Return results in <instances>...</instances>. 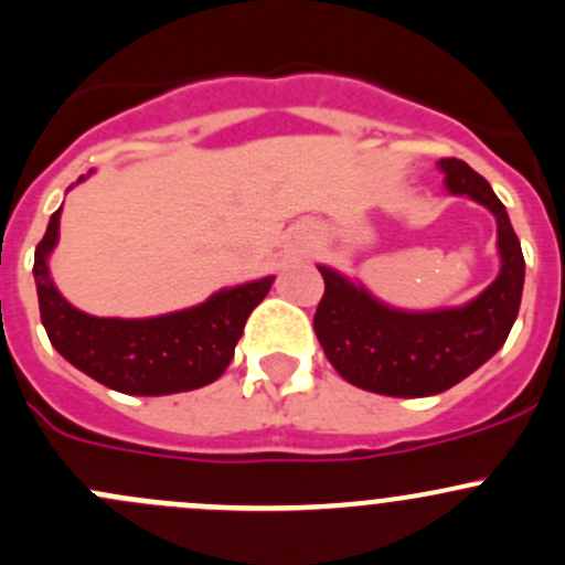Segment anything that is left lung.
Listing matches in <instances>:
<instances>
[{"mask_svg": "<svg viewBox=\"0 0 565 565\" xmlns=\"http://www.w3.org/2000/svg\"><path fill=\"white\" fill-rule=\"evenodd\" d=\"M440 169L448 191L465 193L494 213L503 267L472 303L429 315L393 311L330 267H319L324 295L315 333L330 366L363 391L415 398L454 388L505 344L520 315L525 256L503 202L465 161L443 158Z\"/></svg>", "mask_w": 565, "mask_h": 565, "instance_id": "left-lung-1", "label": "left lung"}]
</instances>
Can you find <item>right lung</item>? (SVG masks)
Here are the masks:
<instances>
[{"label":"right lung","mask_w":565,"mask_h":565,"mask_svg":"<svg viewBox=\"0 0 565 565\" xmlns=\"http://www.w3.org/2000/svg\"><path fill=\"white\" fill-rule=\"evenodd\" d=\"M60 210L51 215L32 267L40 319L56 352L106 388L130 396H167L215 383L232 363L250 311L270 292L273 276L224 289L207 303L174 315L89 317L56 292L45 265L60 237Z\"/></svg>","instance_id":"right-lung-1"}]
</instances>
